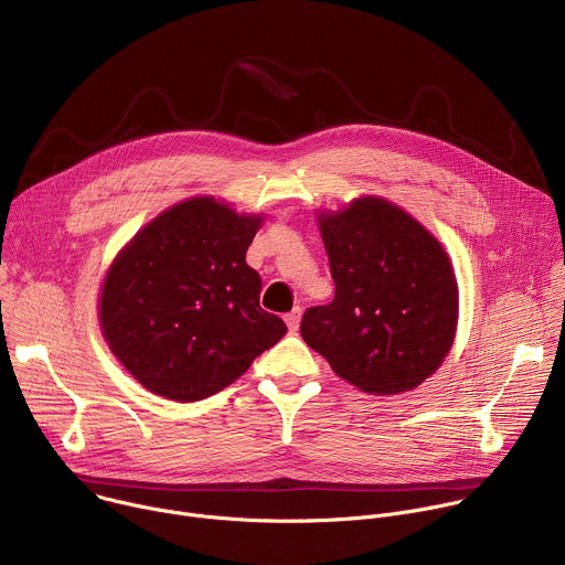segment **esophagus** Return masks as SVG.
Masks as SVG:
<instances>
[{"label": "esophagus", "mask_w": 565, "mask_h": 565, "mask_svg": "<svg viewBox=\"0 0 565 565\" xmlns=\"http://www.w3.org/2000/svg\"><path fill=\"white\" fill-rule=\"evenodd\" d=\"M286 327L290 329V331H297L299 329V319H301V308H292L290 312H286Z\"/></svg>", "instance_id": "obj_1"}]
</instances>
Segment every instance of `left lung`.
<instances>
[{
	"label": "left lung",
	"instance_id": "obj_1",
	"mask_svg": "<svg viewBox=\"0 0 565 565\" xmlns=\"http://www.w3.org/2000/svg\"><path fill=\"white\" fill-rule=\"evenodd\" d=\"M335 297L301 317L303 342L373 395L416 388L438 371L458 327V284L440 241L382 196L317 212Z\"/></svg>",
	"mask_w": 565,
	"mask_h": 565
}]
</instances>
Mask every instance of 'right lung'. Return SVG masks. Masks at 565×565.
Masks as SVG:
<instances>
[{
  "instance_id": "obj_1",
  "label": "right lung",
  "mask_w": 565,
  "mask_h": 565,
  "mask_svg": "<svg viewBox=\"0 0 565 565\" xmlns=\"http://www.w3.org/2000/svg\"><path fill=\"white\" fill-rule=\"evenodd\" d=\"M264 214L192 196L140 227L111 262L98 299L103 338L151 393L203 399L244 375L286 335L259 306L246 264Z\"/></svg>"
}]
</instances>
